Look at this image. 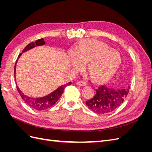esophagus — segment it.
<instances>
[{
  "mask_svg": "<svg viewBox=\"0 0 152 152\" xmlns=\"http://www.w3.org/2000/svg\"><path fill=\"white\" fill-rule=\"evenodd\" d=\"M77 84L79 85V86H86V83L85 82H83V81H79L77 82Z\"/></svg>",
  "mask_w": 152,
  "mask_h": 152,
  "instance_id": "34e87169",
  "label": "esophagus"
}]
</instances>
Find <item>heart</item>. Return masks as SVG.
Here are the masks:
<instances>
[{
	"instance_id": "obj_1",
	"label": "heart",
	"mask_w": 152,
	"mask_h": 152,
	"mask_svg": "<svg viewBox=\"0 0 152 152\" xmlns=\"http://www.w3.org/2000/svg\"><path fill=\"white\" fill-rule=\"evenodd\" d=\"M73 61L77 67L87 65L91 76L96 80H105L111 78L121 63V55L106 44L94 40L82 42L73 55Z\"/></svg>"
}]
</instances>
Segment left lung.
Segmentation results:
<instances>
[{
	"label": "left lung",
	"instance_id": "left-lung-1",
	"mask_svg": "<svg viewBox=\"0 0 152 152\" xmlns=\"http://www.w3.org/2000/svg\"><path fill=\"white\" fill-rule=\"evenodd\" d=\"M127 88L115 89L102 85L96 89V94L93 98L86 101L88 108L98 114H106L114 111L123 103L129 91Z\"/></svg>",
	"mask_w": 152,
	"mask_h": 152
}]
</instances>
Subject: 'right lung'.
<instances>
[{
	"label": "right lung",
	"mask_w": 152,
	"mask_h": 152,
	"mask_svg": "<svg viewBox=\"0 0 152 152\" xmlns=\"http://www.w3.org/2000/svg\"><path fill=\"white\" fill-rule=\"evenodd\" d=\"M44 44H45V41H44V39H40L37 40L35 42H31L29 44L27 45L24 48V49L23 50L22 53H24V52L26 51V50H28L31 48L35 47V45H37V46H38V45H42ZM21 54V53H20L19 54V56H18V57L16 59L15 66V73L16 71V62L18 61V59L20 57ZM70 84H72V82H68V83H67L65 85H63V86H60L59 88H58L56 91H54L50 94H49L46 96H44V97L39 98H34L29 97V96H27L22 93V92L20 90V89L18 88V86L16 87V88H17L18 93H19L20 95L21 96V98L23 99V100L24 101L25 103L27 105L29 106L30 108H33L34 110H38V111H42V110H47L51 107H53V106L58 102L59 98L61 96V95L63 93V91H64V89H65V87L68 86H70Z\"/></svg>",
	"instance_id": "right-lung-1"
}]
</instances>
